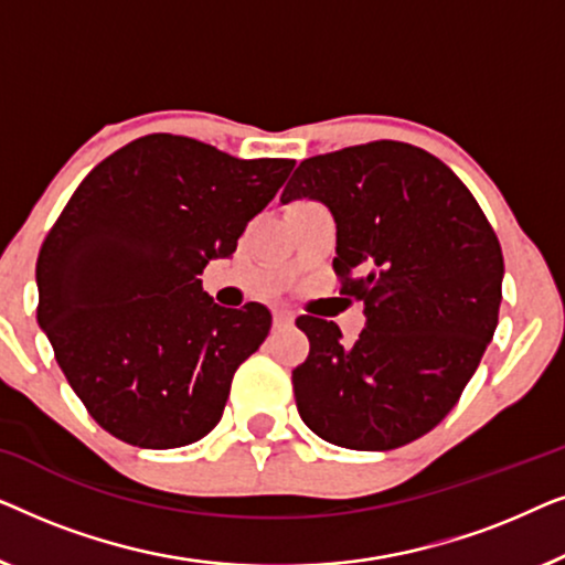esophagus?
Here are the masks:
<instances>
[{
  "label": "esophagus",
  "mask_w": 565,
  "mask_h": 565,
  "mask_svg": "<svg viewBox=\"0 0 565 565\" xmlns=\"http://www.w3.org/2000/svg\"><path fill=\"white\" fill-rule=\"evenodd\" d=\"M273 321H275L277 329H280V327H290V323H292V313L285 311V308H275V311H273Z\"/></svg>",
  "instance_id": "1"
}]
</instances>
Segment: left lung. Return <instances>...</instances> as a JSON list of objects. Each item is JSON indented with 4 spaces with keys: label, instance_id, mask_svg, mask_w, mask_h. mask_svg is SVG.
<instances>
[{
    "label": "left lung",
    "instance_id": "8db88e82",
    "mask_svg": "<svg viewBox=\"0 0 565 565\" xmlns=\"http://www.w3.org/2000/svg\"><path fill=\"white\" fill-rule=\"evenodd\" d=\"M296 198L334 215L339 292L367 316L350 347L334 321L296 319L311 342L292 370L300 419L350 450L414 443L458 404L497 331L499 238L460 177L412 143L300 161L280 200Z\"/></svg>",
    "mask_w": 565,
    "mask_h": 565
}]
</instances>
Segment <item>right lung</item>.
<instances>
[{"label":"right lung","instance_id":"obj_1","mask_svg":"<svg viewBox=\"0 0 565 565\" xmlns=\"http://www.w3.org/2000/svg\"><path fill=\"white\" fill-rule=\"evenodd\" d=\"M292 164L151 134L99 161L61 211L38 254V323L113 437L169 450L221 422L236 367L273 316L215 306L200 275L236 252Z\"/></svg>","mask_w":565,"mask_h":565}]
</instances>
